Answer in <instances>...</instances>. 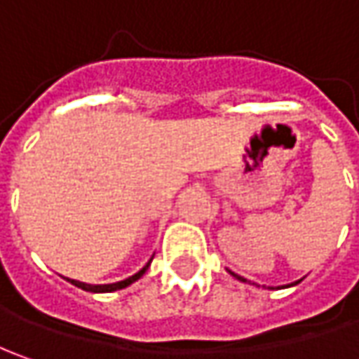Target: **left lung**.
Segmentation results:
<instances>
[{
  "mask_svg": "<svg viewBox=\"0 0 359 359\" xmlns=\"http://www.w3.org/2000/svg\"><path fill=\"white\" fill-rule=\"evenodd\" d=\"M296 283H297V282H296Z\"/></svg>",
  "mask_w": 359,
  "mask_h": 359,
  "instance_id": "left-lung-1",
  "label": "left lung"
}]
</instances>
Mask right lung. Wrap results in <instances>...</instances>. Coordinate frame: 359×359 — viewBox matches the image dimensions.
Masks as SVG:
<instances>
[{
  "label": "right lung",
  "mask_w": 359,
  "mask_h": 359,
  "mask_svg": "<svg viewBox=\"0 0 359 359\" xmlns=\"http://www.w3.org/2000/svg\"><path fill=\"white\" fill-rule=\"evenodd\" d=\"M145 269H147V266L140 269L137 273L130 276L128 280H121V282H116V283H102V285H91V283L77 282V280H69V282L74 283V285H77V287H81V290H86V292H93V294H107V292L123 290V287H128V285H131L133 282H137V280H140V278H142V276L145 273Z\"/></svg>",
  "instance_id": "obj_1"
}]
</instances>
